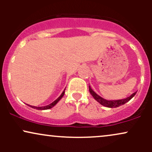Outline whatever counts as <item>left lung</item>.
I'll return each mask as SVG.
<instances>
[{"label": "left lung", "mask_w": 152, "mask_h": 152, "mask_svg": "<svg viewBox=\"0 0 152 152\" xmlns=\"http://www.w3.org/2000/svg\"><path fill=\"white\" fill-rule=\"evenodd\" d=\"M89 92H90V94L92 95V96L95 99V100H96L99 103H100L102 105L106 106V107H109V108H116V107H118V106H120L123 105V104H126V102H128L129 101H130L131 99L133 98L134 96H135V94H137V92H134V93L132 94L130 96L127 97L126 99H121V100L108 101V100H106V99L102 98V97L99 96V95H97V94L91 89V88L90 86H89Z\"/></svg>", "instance_id": "8db88e82"}]
</instances>
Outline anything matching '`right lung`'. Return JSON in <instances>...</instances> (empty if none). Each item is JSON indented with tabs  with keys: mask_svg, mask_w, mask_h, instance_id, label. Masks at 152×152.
Masks as SVG:
<instances>
[{
	"mask_svg": "<svg viewBox=\"0 0 152 152\" xmlns=\"http://www.w3.org/2000/svg\"><path fill=\"white\" fill-rule=\"evenodd\" d=\"M64 94H65V90H64V91H63V93L61 94V95L60 96H59L58 98L56 99V100H55V101H54L53 102H52L51 104H48V105H47V106H39V107H37V106H31V107L34 108V109H38V110H46V109H50V108L53 107V106H55L56 104L58 102V101L60 100V99H61L63 96H64Z\"/></svg>",
	"mask_w": 152,
	"mask_h": 152,
	"instance_id": "obj_1",
	"label": "right lung"
}]
</instances>
